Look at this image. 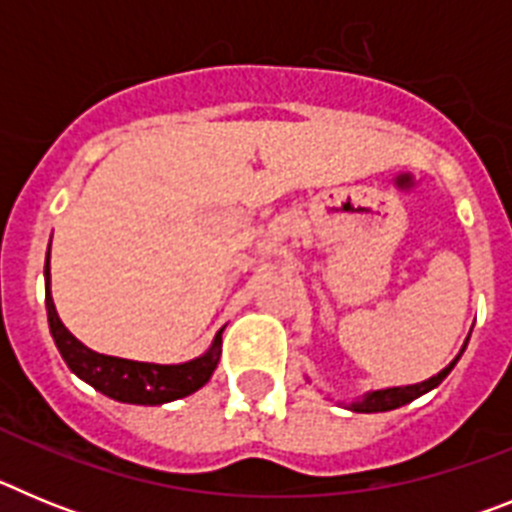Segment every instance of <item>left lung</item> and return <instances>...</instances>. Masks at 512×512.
<instances>
[{"instance_id":"8db88e82","label":"left lung","mask_w":512,"mask_h":512,"mask_svg":"<svg viewBox=\"0 0 512 512\" xmlns=\"http://www.w3.org/2000/svg\"><path fill=\"white\" fill-rule=\"evenodd\" d=\"M459 361V356H456L454 361H451L443 372H438L436 377H431L428 382H420V384H410V387H392V390H379V392H372V395H366L361 402H354L351 408H354V413H384V410H395V408H402V405H408V402H413L415 397L425 395L428 390H433V387H438V384L446 379V374L454 369V364Z\"/></svg>"}]
</instances>
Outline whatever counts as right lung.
<instances>
[{
    "instance_id": "1",
    "label": "right lung",
    "mask_w": 512,
    "mask_h": 512,
    "mask_svg": "<svg viewBox=\"0 0 512 512\" xmlns=\"http://www.w3.org/2000/svg\"><path fill=\"white\" fill-rule=\"evenodd\" d=\"M48 261H45V307H48V325H51L53 341L61 351L63 361L69 364L71 372L89 382L94 390L112 400L130 402V405H161V402L179 400L210 382L220 361V343H223V330L215 336V343L200 359L187 361V364L161 366V364H143V361L117 359V356H104L87 348L81 341L71 336L66 325L58 318L53 307L51 292H48Z\"/></svg>"
}]
</instances>
